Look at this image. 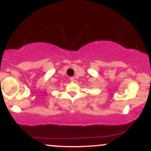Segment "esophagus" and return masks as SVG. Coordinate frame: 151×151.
<instances>
[{"mask_svg":"<svg viewBox=\"0 0 151 151\" xmlns=\"http://www.w3.org/2000/svg\"><path fill=\"white\" fill-rule=\"evenodd\" d=\"M70 81H72V82H74V81H75V78H74V77H70Z\"/></svg>","mask_w":151,"mask_h":151,"instance_id":"esophagus-1","label":"esophagus"}]
</instances>
